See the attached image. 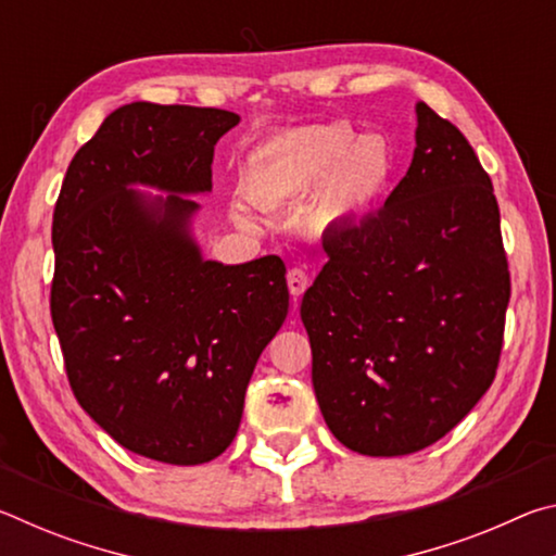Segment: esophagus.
<instances>
[{
  "instance_id": "esophagus-1",
  "label": "esophagus",
  "mask_w": 556,
  "mask_h": 556,
  "mask_svg": "<svg viewBox=\"0 0 556 556\" xmlns=\"http://www.w3.org/2000/svg\"><path fill=\"white\" fill-rule=\"evenodd\" d=\"M287 287H289V294L294 296V304H296V301L301 299V294H304L306 287H308L306 271L299 269V267L289 269V271H287Z\"/></svg>"
}]
</instances>
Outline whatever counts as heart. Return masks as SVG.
Here are the masks:
<instances>
[{
	"label": "heart",
	"mask_w": 556,
	"mask_h": 556,
	"mask_svg": "<svg viewBox=\"0 0 556 556\" xmlns=\"http://www.w3.org/2000/svg\"><path fill=\"white\" fill-rule=\"evenodd\" d=\"M388 137L357 135L348 119L275 131L244 156L242 191L260 208H285L312 195L308 220L321 232L368 223L397 176ZM240 220L248 213L238 211Z\"/></svg>",
	"instance_id": "obj_1"
}]
</instances>
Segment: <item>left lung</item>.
Returning <instances> with one entry per match:
<instances>
[{
  "instance_id": "1",
  "label": "left lung",
  "mask_w": 556,
  "mask_h": 556,
  "mask_svg": "<svg viewBox=\"0 0 556 556\" xmlns=\"http://www.w3.org/2000/svg\"><path fill=\"white\" fill-rule=\"evenodd\" d=\"M414 156L384 208L324 235L301 299L328 429L365 456H407L448 434L491 388L510 271L491 176L425 102Z\"/></svg>"
}]
</instances>
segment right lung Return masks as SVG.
<instances>
[{"mask_svg":"<svg viewBox=\"0 0 556 556\" xmlns=\"http://www.w3.org/2000/svg\"><path fill=\"white\" fill-rule=\"evenodd\" d=\"M238 122L122 105L73 156L55 203L51 316L75 400L162 464L199 466L232 444L252 370L289 312L277 255L223 265L193 235V195L211 193L215 144Z\"/></svg>","mask_w":556,"mask_h":556,"instance_id":"obj_1","label":"right lung"}]
</instances>
